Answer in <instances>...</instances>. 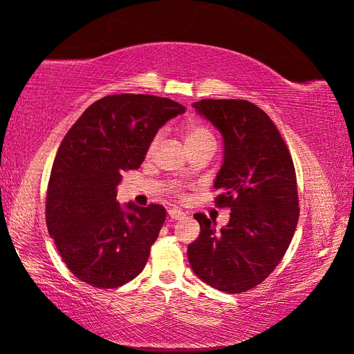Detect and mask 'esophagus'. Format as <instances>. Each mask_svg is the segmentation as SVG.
<instances>
[{"instance_id":"34e87169","label":"esophagus","mask_w":354,"mask_h":354,"mask_svg":"<svg viewBox=\"0 0 354 354\" xmlns=\"http://www.w3.org/2000/svg\"><path fill=\"white\" fill-rule=\"evenodd\" d=\"M167 214H169L171 219H176V221H180V219L185 218V213L180 212V209H177V208H171L169 212H167Z\"/></svg>"}]
</instances>
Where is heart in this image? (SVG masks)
I'll return each instance as SVG.
<instances>
[{"instance_id":"b5f03b06","label":"heart","mask_w":354,"mask_h":354,"mask_svg":"<svg viewBox=\"0 0 354 354\" xmlns=\"http://www.w3.org/2000/svg\"><path fill=\"white\" fill-rule=\"evenodd\" d=\"M158 141H160V135H155L151 141V145H149V153H152L155 151ZM205 141H214L213 133L199 122H194V121L188 122L187 130H185V142H187V146L201 145V142H205Z\"/></svg>"}]
</instances>
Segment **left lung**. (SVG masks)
I'll return each instance as SVG.
<instances>
[{"instance_id": "obj_1", "label": "left lung", "mask_w": 354, "mask_h": 354, "mask_svg": "<svg viewBox=\"0 0 354 354\" xmlns=\"http://www.w3.org/2000/svg\"><path fill=\"white\" fill-rule=\"evenodd\" d=\"M193 107L224 140L216 203L232 213L222 228L194 214L201 234L188 245V259L212 288L244 292L270 275L292 241L299 222L294 163L275 124L255 104L202 99Z\"/></svg>"}]
</instances>
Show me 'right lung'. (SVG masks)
Segmentation results:
<instances>
[{"mask_svg": "<svg viewBox=\"0 0 354 354\" xmlns=\"http://www.w3.org/2000/svg\"><path fill=\"white\" fill-rule=\"evenodd\" d=\"M185 113L152 95H111L93 102L55 155L46 225L66 268L95 288H118L141 274L166 219L161 205H121L122 171L138 169L158 129Z\"/></svg>", "mask_w": 354, "mask_h": 354, "instance_id": "obj_1", "label": "right lung"}]
</instances>
